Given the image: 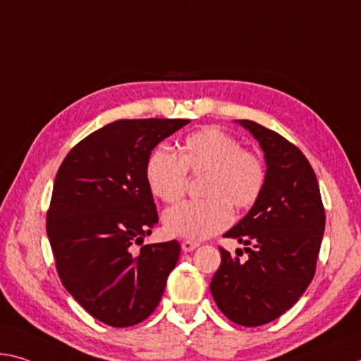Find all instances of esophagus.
I'll list each match as a JSON object with an SVG mask.
<instances>
[{
	"label": "esophagus",
	"instance_id": "esophagus-1",
	"mask_svg": "<svg viewBox=\"0 0 361 361\" xmlns=\"http://www.w3.org/2000/svg\"><path fill=\"white\" fill-rule=\"evenodd\" d=\"M199 247V243H194V241H183L181 243V249L185 250V252H191V250L197 249Z\"/></svg>",
	"mask_w": 361,
	"mask_h": 361
}]
</instances>
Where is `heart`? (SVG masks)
I'll return each instance as SVG.
<instances>
[{
	"mask_svg": "<svg viewBox=\"0 0 361 361\" xmlns=\"http://www.w3.org/2000/svg\"><path fill=\"white\" fill-rule=\"evenodd\" d=\"M188 171L205 173L201 185L205 199L169 209L164 226L170 236L190 241L225 230L231 221V205L238 210L252 207L267 181L262 159L219 128L188 135L180 145V156L167 147H156L146 162L147 186L160 201L176 202L185 194Z\"/></svg>",
	"mask_w": 361,
	"mask_h": 361,
	"instance_id": "b5f03b06",
	"label": "heart"
}]
</instances>
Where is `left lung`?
Masks as SVG:
<instances>
[{
  "instance_id": "obj_1",
  "label": "left lung",
  "mask_w": 361,
  "mask_h": 361,
  "mask_svg": "<svg viewBox=\"0 0 361 361\" xmlns=\"http://www.w3.org/2000/svg\"><path fill=\"white\" fill-rule=\"evenodd\" d=\"M238 122L265 154L267 181L247 215L225 233L245 245L247 259L220 247L210 293L228 319L254 328L281 317L305 293L326 219L317 175L299 147L252 120Z\"/></svg>"
}]
</instances>
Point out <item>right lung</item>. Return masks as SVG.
Here are the masks:
<instances>
[{"label": "right lung", "mask_w": 361, "mask_h": 361, "mask_svg": "<svg viewBox=\"0 0 361 361\" xmlns=\"http://www.w3.org/2000/svg\"><path fill=\"white\" fill-rule=\"evenodd\" d=\"M188 123L117 120L72 147L57 170L47 219L57 274L91 317L112 328L145 322L178 262L176 241L142 245L159 221L146 162Z\"/></svg>", "instance_id": "1"}]
</instances>
